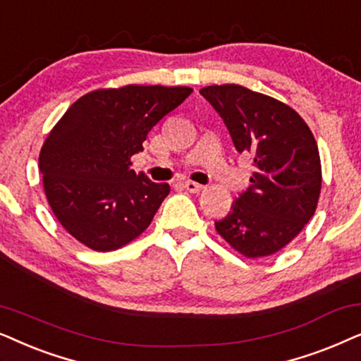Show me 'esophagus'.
I'll return each instance as SVG.
<instances>
[{"mask_svg":"<svg viewBox=\"0 0 361 361\" xmlns=\"http://www.w3.org/2000/svg\"><path fill=\"white\" fill-rule=\"evenodd\" d=\"M185 188L190 191V193H200L201 190L204 188L203 185L196 183V181H185Z\"/></svg>","mask_w":361,"mask_h":361,"instance_id":"obj_1","label":"esophagus"}]
</instances>
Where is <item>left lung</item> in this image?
<instances>
[{
	"mask_svg": "<svg viewBox=\"0 0 361 361\" xmlns=\"http://www.w3.org/2000/svg\"><path fill=\"white\" fill-rule=\"evenodd\" d=\"M200 94L224 120L239 153L252 155L251 185L216 221V231L246 257L277 252L314 216L322 188L319 148L289 105L243 85H209Z\"/></svg>",
	"mask_w": 361,
	"mask_h": 361,
	"instance_id": "left-lung-1",
	"label": "left lung"
}]
</instances>
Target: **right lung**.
I'll list each match as a JSON object with an SVG mask.
<instances>
[{
	"mask_svg": "<svg viewBox=\"0 0 361 361\" xmlns=\"http://www.w3.org/2000/svg\"><path fill=\"white\" fill-rule=\"evenodd\" d=\"M191 92L125 85L94 90L67 109L41 148L39 170L52 213L71 236L107 252L148 228L170 185L137 175L130 158Z\"/></svg>",
	"mask_w": 361,
	"mask_h": 361,
	"instance_id": "1",
	"label": "right lung"
}]
</instances>
